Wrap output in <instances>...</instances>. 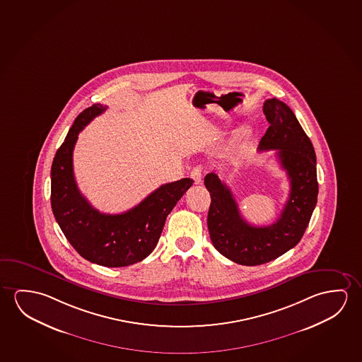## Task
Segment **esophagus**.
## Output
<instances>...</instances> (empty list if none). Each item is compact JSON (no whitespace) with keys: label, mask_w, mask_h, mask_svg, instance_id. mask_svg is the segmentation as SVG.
<instances>
[{"label":"esophagus","mask_w":362,"mask_h":362,"mask_svg":"<svg viewBox=\"0 0 362 362\" xmlns=\"http://www.w3.org/2000/svg\"><path fill=\"white\" fill-rule=\"evenodd\" d=\"M190 177L192 179L194 180L195 184H201L202 183V168L201 167H195L192 169V172H190Z\"/></svg>","instance_id":"34e87169"}]
</instances>
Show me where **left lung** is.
<instances>
[{
  "label": "left lung",
  "mask_w": 362,
  "mask_h": 362,
  "mask_svg": "<svg viewBox=\"0 0 362 362\" xmlns=\"http://www.w3.org/2000/svg\"><path fill=\"white\" fill-rule=\"evenodd\" d=\"M263 112L269 122L258 151H277L281 167L288 175V201L279 219L256 227L240 216L228 185L209 173L204 185L211 194L208 229L214 248L242 266H258L282 256L300 242L317 203L316 153L293 112L284 101H264Z\"/></svg>",
  "instance_id": "1"
}]
</instances>
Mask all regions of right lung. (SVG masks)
<instances>
[{
	"label": "right lung",
	"mask_w": 362,
	"mask_h": 362,
	"mask_svg": "<svg viewBox=\"0 0 362 362\" xmlns=\"http://www.w3.org/2000/svg\"><path fill=\"white\" fill-rule=\"evenodd\" d=\"M106 106L80 112L51 165V208L62 233L85 259L104 267L143 261L156 247L168 214L194 183L183 178L163 184L144 201L120 214H105L86 201L74 177L73 151L78 135Z\"/></svg>",
	"instance_id": "1"
}]
</instances>
